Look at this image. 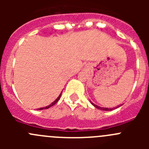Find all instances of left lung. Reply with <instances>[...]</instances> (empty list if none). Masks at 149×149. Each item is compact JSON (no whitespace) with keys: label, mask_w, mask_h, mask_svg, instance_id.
<instances>
[{"label":"left lung","mask_w":149,"mask_h":149,"mask_svg":"<svg viewBox=\"0 0 149 149\" xmlns=\"http://www.w3.org/2000/svg\"><path fill=\"white\" fill-rule=\"evenodd\" d=\"M91 103H92V102H91ZM92 104H93V106L95 107L96 108L99 109V110H113V108H104V107H100L97 106V105L95 104H93V103H92ZM120 106H122V105H120ZM120 106L116 107V108H118V107H120Z\"/></svg>","instance_id":"1"}]
</instances>
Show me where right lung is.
Wrapping results in <instances>:
<instances>
[{
    "mask_svg": "<svg viewBox=\"0 0 149 149\" xmlns=\"http://www.w3.org/2000/svg\"><path fill=\"white\" fill-rule=\"evenodd\" d=\"M61 94H62V93H61ZM61 94H60V95H59V97H58V98H56V99L54 101L53 103H51V104H50V105H48V106H47V107H42V108L37 109V110H44V109H48V108H49V107H52V106H53V105H54L55 104H56V102H57V101H59V100H60V96H61Z\"/></svg>",
    "mask_w": 149,
    "mask_h": 149,
    "instance_id": "right-lung-1",
    "label": "right lung"
}]
</instances>
